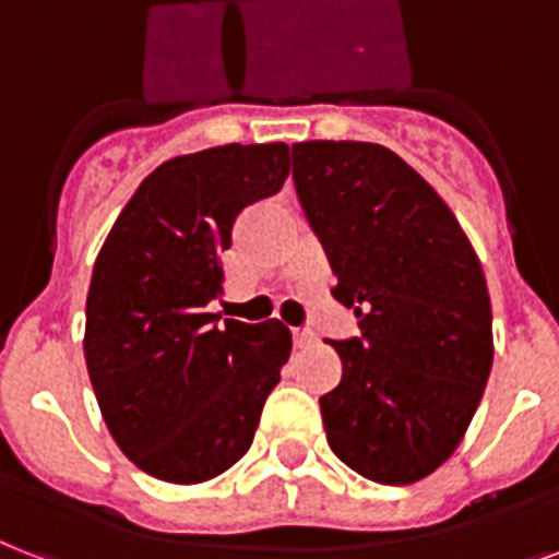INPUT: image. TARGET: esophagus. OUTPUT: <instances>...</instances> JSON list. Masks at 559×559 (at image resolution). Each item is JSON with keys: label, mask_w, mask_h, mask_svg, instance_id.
Wrapping results in <instances>:
<instances>
[{"label": "esophagus", "mask_w": 559, "mask_h": 559, "mask_svg": "<svg viewBox=\"0 0 559 559\" xmlns=\"http://www.w3.org/2000/svg\"><path fill=\"white\" fill-rule=\"evenodd\" d=\"M316 342V335L307 333V330H293V344L295 347H307V344Z\"/></svg>", "instance_id": "34e87169"}]
</instances>
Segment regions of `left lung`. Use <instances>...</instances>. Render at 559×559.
<instances>
[{
    "label": "left lung",
    "instance_id": "left-lung-1",
    "mask_svg": "<svg viewBox=\"0 0 559 559\" xmlns=\"http://www.w3.org/2000/svg\"><path fill=\"white\" fill-rule=\"evenodd\" d=\"M293 180L333 298L361 330L330 342L342 382L319 399L326 442L373 483H419L460 448L491 373L483 264L448 203L390 148L295 143Z\"/></svg>",
    "mask_w": 559,
    "mask_h": 559
}]
</instances>
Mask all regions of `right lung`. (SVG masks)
<instances>
[{
  "mask_svg": "<svg viewBox=\"0 0 559 559\" xmlns=\"http://www.w3.org/2000/svg\"><path fill=\"white\" fill-rule=\"evenodd\" d=\"M287 143L180 154L138 186L99 249L85 365L108 430L163 483L215 479L249 451L293 335L206 312L235 217L278 192Z\"/></svg>",
  "mask_w": 559,
  "mask_h": 559,
  "instance_id": "right-lung-1",
  "label": "right lung"
}]
</instances>
